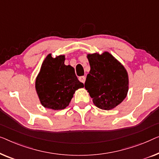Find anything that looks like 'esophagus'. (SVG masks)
<instances>
[{
  "instance_id": "esophagus-1",
  "label": "esophagus",
  "mask_w": 159,
  "mask_h": 159,
  "mask_svg": "<svg viewBox=\"0 0 159 159\" xmlns=\"http://www.w3.org/2000/svg\"><path fill=\"white\" fill-rule=\"evenodd\" d=\"M79 80L81 83H83V84H84L85 83V80H86V77L85 76H80V77H79Z\"/></svg>"
}]
</instances>
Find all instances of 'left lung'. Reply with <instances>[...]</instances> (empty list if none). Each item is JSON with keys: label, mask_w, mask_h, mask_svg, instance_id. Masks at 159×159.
Listing matches in <instances>:
<instances>
[{"label": "left lung", "mask_w": 159, "mask_h": 159, "mask_svg": "<svg viewBox=\"0 0 159 159\" xmlns=\"http://www.w3.org/2000/svg\"><path fill=\"white\" fill-rule=\"evenodd\" d=\"M91 69L85 89L93 103L103 110H111L126 98L129 90L128 73L119 60L105 51L87 54Z\"/></svg>", "instance_id": "1"}]
</instances>
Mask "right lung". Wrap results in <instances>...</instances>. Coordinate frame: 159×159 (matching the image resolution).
Instances as JSON below:
<instances>
[{
  "label": "right lung",
  "mask_w": 159,
  "mask_h": 159,
  "mask_svg": "<svg viewBox=\"0 0 159 159\" xmlns=\"http://www.w3.org/2000/svg\"><path fill=\"white\" fill-rule=\"evenodd\" d=\"M64 55L44 58L35 80V90L41 104L52 110L66 109L75 91L84 85L77 79L72 66L65 65Z\"/></svg>",
  "instance_id": "obj_1"
}]
</instances>
